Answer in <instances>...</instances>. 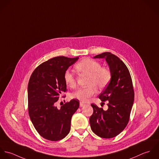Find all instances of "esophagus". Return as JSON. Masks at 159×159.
Here are the masks:
<instances>
[{"instance_id": "34e87169", "label": "esophagus", "mask_w": 159, "mask_h": 159, "mask_svg": "<svg viewBox=\"0 0 159 159\" xmlns=\"http://www.w3.org/2000/svg\"><path fill=\"white\" fill-rule=\"evenodd\" d=\"M84 105H85V104L84 102H80V107H83Z\"/></svg>"}]
</instances>
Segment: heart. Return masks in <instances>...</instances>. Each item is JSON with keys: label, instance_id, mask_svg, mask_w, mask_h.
<instances>
[{"label": "heart", "instance_id": "heart-1", "mask_svg": "<svg viewBox=\"0 0 159 159\" xmlns=\"http://www.w3.org/2000/svg\"><path fill=\"white\" fill-rule=\"evenodd\" d=\"M75 68L82 75H88L87 85L88 87L80 89L72 93V97L85 102L96 93L97 88L101 90L107 87L111 79V72L106 67H101V64L90 58H84L75 64ZM64 80L71 89L77 85L75 75L69 69L64 73Z\"/></svg>", "mask_w": 159, "mask_h": 159}]
</instances>
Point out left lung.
I'll return each mask as SVG.
<instances>
[{
	"mask_svg": "<svg viewBox=\"0 0 159 159\" xmlns=\"http://www.w3.org/2000/svg\"><path fill=\"white\" fill-rule=\"evenodd\" d=\"M94 58L106 59L111 79L99 96L102 102L107 101L108 109L104 111L91 104L93 113L90 117V127L98 136L111 138L120 134L128 123L134 96L132 80L126 65L117 56L105 52Z\"/></svg>",
	"mask_w": 159,
	"mask_h": 159,
	"instance_id": "obj_1",
	"label": "left lung"
}]
</instances>
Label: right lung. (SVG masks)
<instances>
[{"instance_id": "1", "label": "right lung", "mask_w": 159, "mask_h": 159, "mask_svg": "<svg viewBox=\"0 0 159 159\" xmlns=\"http://www.w3.org/2000/svg\"><path fill=\"white\" fill-rule=\"evenodd\" d=\"M79 57H55L40 64L33 71L28 87V111L32 124L39 134L50 141H59L70 129L72 115L79 101L72 99L60 109L55 106L67 91L64 73Z\"/></svg>"}]
</instances>
